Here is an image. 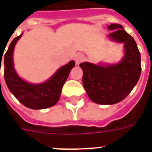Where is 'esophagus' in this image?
<instances>
[{"label": "esophagus", "instance_id": "1", "mask_svg": "<svg viewBox=\"0 0 152 152\" xmlns=\"http://www.w3.org/2000/svg\"><path fill=\"white\" fill-rule=\"evenodd\" d=\"M85 59H86V57L82 53H77L75 55V61H76V64L82 63Z\"/></svg>", "mask_w": 152, "mask_h": 152}]
</instances>
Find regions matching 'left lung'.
Returning <instances> with one entry per match:
<instances>
[{
  "instance_id": "8db88e82",
  "label": "left lung",
  "mask_w": 152,
  "mask_h": 152,
  "mask_svg": "<svg viewBox=\"0 0 152 152\" xmlns=\"http://www.w3.org/2000/svg\"><path fill=\"white\" fill-rule=\"evenodd\" d=\"M112 33V41L124 44V55L115 64H80L83 70L82 82L89 99L102 105L121 102L137 85L141 75V55L137 44L121 24L112 23L107 27Z\"/></svg>"
}]
</instances>
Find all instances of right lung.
Wrapping results in <instances>:
<instances>
[{"mask_svg":"<svg viewBox=\"0 0 152 152\" xmlns=\"http://www.w3.org/2000/svg\"><path fill=\"white\" fill-rule=\"evenodd\" d=\"M22 36L23 33L12 40L4 56L3 54L0 55V69L3 58L6 86L13 95L28 108L40 110L53 107L59 100L63 85L66 82L71 70L75 66V62L72 60L67 64L61 66L45 82L40 84L27 82L16 72L13 61L15 45Z\"/></svg>","mask_w":152,"mask_h":152,"instance_id":"add662e5","label":"right lung"}]
</instances>
